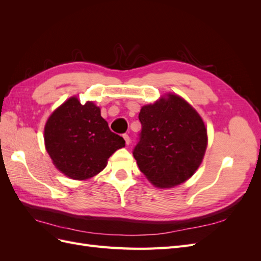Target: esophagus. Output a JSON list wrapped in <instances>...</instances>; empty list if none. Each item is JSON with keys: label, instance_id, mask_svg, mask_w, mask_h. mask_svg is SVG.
<instances>
[{"label": "esophagus", "instance_id": "obj_1", "mask_svg": "<svg viewBox=\"0 0 261 261\" xmlns=\"http://www.w3.org/2000/svg\"><path fill=\"white\" fill-rule=\"evenodd\" d=\"M123 138L125 139V143H126V145H129V144H130V137L127 135V134H124V135H123Z\"/></svg>", "mask_w": 261, "mask_h": 261}]
</instances>
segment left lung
Wrapping results in <instances>:
<instances>
[{
    "mask_svg": "<svg viewBox=\"0 0 261 261\" xmlns=\"http://www.w3.org/2000/svg\"><path fill=\"white\" fill-rule=\"evenodd\" d=\"M141 108V130L133 150L139 170L158 187H173L191 177L207 148L199 114L176 94Z\"/></svg>",
    "mask_w": 261,
    "mask_h": 261,
    "instance_id": "1",
    "label": "left lung"
}]
</instances>
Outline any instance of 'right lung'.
<instances>
[{"label":"right lung","mask_w":261,"mask_h":261,"mask_svg":"<svg viewBox=\"0 0 261 261\" xmlns=\"http://www.w3.org/2000/svg\"><path fill=\"white\" fill-rule=\"evenodd\" d=\"M46 151L62 173L73 179L92 177L125 140L110 130L100 109L73 97L55 110L44 127Z\"/></svg>","instance_id":"1"}]
</instances>
